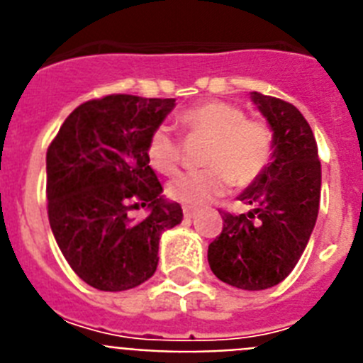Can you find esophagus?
<instances>
[{"instance_id": "esophagus-1", "label": "esophagus", "mask_w": 363, "mask_h": 363, "mask_svg": "<svg viewBox=\"0 0 363 363\" xmlns=\"http://www.w3.org/2000/svg\"><path fill=\"white\" fill-rule=\"evenodd\" d=\"M198 209L196 207H184V216L185 218H194L196 216Z\"/></svg>"}]
</instances>
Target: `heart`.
I'll use <instances>...</instances> for the list:
<instances>
[{"label": "heart", "instance_id": "1", "mask_svg": "<svg viewBox=\"0 0 363 363\" xmlns=\"http://www.w3.org/2000/svg\"><path fill=\"white\" fill-rule=\"evenodd\" d=\"M189 138H207L205 169L179 174L167 187L172 200L198 207L225 194L230 185L255 184L269 167L274 152V136L265 121L245 118L240 105L205 101L179 116ZM147 160L160 174H174L182 162V142L169 127L160 125L147 142Z\"/></svg>", "mask_w": 363, "mask_h": 363}]
</instances>
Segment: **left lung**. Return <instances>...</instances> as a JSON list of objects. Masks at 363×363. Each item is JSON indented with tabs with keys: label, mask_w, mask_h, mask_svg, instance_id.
Listing matches in <instances>:
<instances>
[{
	"label": "left lung",
	"mask_w": 363,
	"mask_h": 363,
	"mask_svg": "<svg viewBox=\"0 0 363 363\" xmlns=\"http://www.w3.org/2000/svg\"><path fill=\"white\" fill-rule=\"evenodd\" d=\"M269 121L274 152L265 172L240 194L247 214L223 213V229L209 245L211 271L245 291L274 287L306 251L320 207L322 167L309 123L294 105L251 92Z\"/></svg>",
	"instance_id": "1"
}]
</instances>
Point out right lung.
Listing matches in <instances>:
<instances>
[{
    "instance_id": "add662e5",
    "label": "right lung",
    "mask_w": 363,
    "mask_h": 363,
    "mask_svg": "<svg viewBox=\"0 0 363 363\" xmlns=\"http://www.w3.org/2000/svg\"><path fill=\"white\" fill-rule=\"evenodd\" d=\"M174 98L111 94L74 108L47 150L49 221L57 247L85 284L127 291L158 267L160 236L184 220L162 196L147 142ZM150 216L133 222L130 208Z\"/></svg>"
}]
</instances>
